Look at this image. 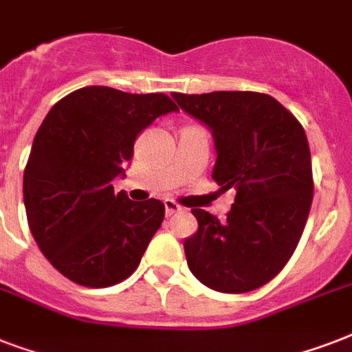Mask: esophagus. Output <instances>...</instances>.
I'll use <instances>...</instances> for the list:
<instances>
[{"label": "esophagus", "instance_id": "esophagus-1", "mask_svg": "<svg viewBox=\"0 0 352 352\" xmlns=\"http://www.w3.org/2000/svg\"><path fill=\"white\" fill-rule=\"evenodd\" d=\"M164 208H166V215H173L177 212H181V206L175 203V201H171V199H166L164 201Z\"/></svg>", "mask_w": 352, "mask_h": 352}]
</instances>
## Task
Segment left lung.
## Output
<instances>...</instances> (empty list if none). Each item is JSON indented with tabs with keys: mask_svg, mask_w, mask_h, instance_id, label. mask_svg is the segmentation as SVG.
<instances>
[{
	"mask_svg": "<svg viewBox=\"0 0 352 352\" xmlns=\"http://www.w3.org/2000/svg\"><path fill=\"white\" fill-rule=\"evenodd\" d=\"M173 98L212 129L217 149L212 179L223 192H235L223 223L192 208L199 230L184 241L188 267L217 292L259 289L289 263L311 212L314 181L305 129L265 93H173Z\"/></svg>",
	"mask_w": 352,
	"mask_h": 352,
	"instance_id": "8db88e82",
	"label": "left lung"
}]
</instances>
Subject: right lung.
<instances>
[{
  "mask_svg": "<svg viewBox=\"0 0 352 352\" xmlns=\"http://www.w3.org/2000/svg\"><path fill=\"white\" fill-rule=\"evenodd\" d=\"M179 107L164 93L89 85L63 96L36 133L23 173L30 234L65 278L104 289L131 276L164 221V203L131 201L111 181L155 118Z\"/></svg>",
  "mask_w": 352,
  "mask_h": 352,
  "instance_id": "obj_1",
  "label": "right lung"
}]
</instances>
